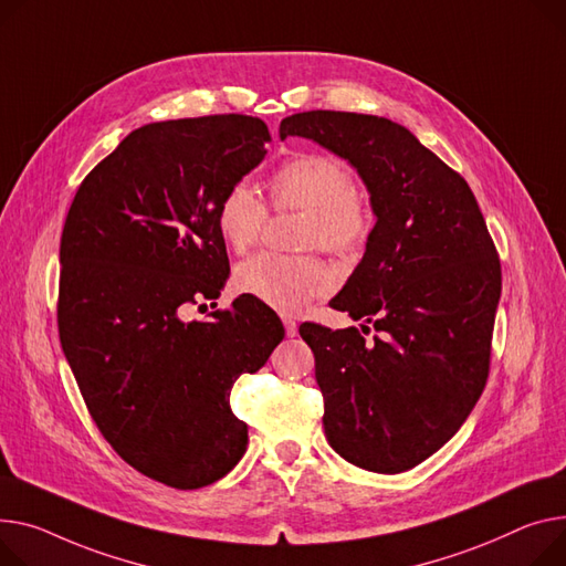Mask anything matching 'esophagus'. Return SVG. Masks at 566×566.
<instances>
[{"instance_id": "34e87169", "label": "esophagus", "mask_w": 566, "mask_h": 566, "mask_svg": "<svg viewBox=\"0 0 566 566\" xmlns=\"http://www.w3.org/2000/svg\"><path fill=\"white\" fill-rule=\"evenodd\" d=\"M284 329H286V336H295V334H297V323H295V318L284 316Z\"/></svg>"}]
</instances>
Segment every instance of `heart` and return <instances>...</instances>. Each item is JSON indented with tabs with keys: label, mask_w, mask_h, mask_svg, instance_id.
<instances>
[{
	"label": "heart",
	"mask_w": 566,
	"mask_h": 566,
	"mask_svg": "<svg viewBox=\"0 0 566 566\" xmlns=\"http://www.w3.org/2000/svg\"><path fill=\"white\" fill-rule=\"evenodd\" d=\"M271 196L277 209L310 211L307 248L348 254L370 234L373 209L368 198L353 186L350 170L329 155L303 153L284 161L271 179ZM266 220L269 205L245 179L224 188L216 207V224L222 241L234 252L256 245ZM334 284L332 269L316 256L259 252L237 269V286L282 314L303 312Z\"/></svg>",
	"instance_id": "b5f03b06"
}]
</instances>
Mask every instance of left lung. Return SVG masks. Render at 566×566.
Wrapping results in <instances>:
<instances>
[{"instance_id":"1","label":"left lung","mask_w":566,"mask_h":566,"mask_svg":"<svg viewBox=\"0 0 566 566\" xmlns=\"http://www.w3.org/2000/svg\"><path fill=\"white\" fill-rule=\"evenodd\" d=\"M286 136L346 159L375 213L361 261L329 300L365 333L373 326L374 338L300 325L316 357L325 437L359 469H413L462 428L486 385L501 300L496 245L464 177L402 125L305 111L282 120Z\"/></svg>"}]
</instances>
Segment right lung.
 <instances>
[{
	"mask_svg": "<svg viewBox=\"0 0 566 566\" xmlns=\"http://www.w3.org/2000/svg\"><path fill=\"white\" fill-rule=\"evenodd\" d=\"M269 140L266 123L241 113L134 129L86 175L63 224L56 316L74 380L113 450L175 489L239 464L248 426L232 387L284 338L256 297L184 318L230 275L216 207Z\"/></svg>",
	"mask_w": 566,
	"mask_h": 566,
	"instance_id": "1",
	"label": "right lung"
}]
</instances>
